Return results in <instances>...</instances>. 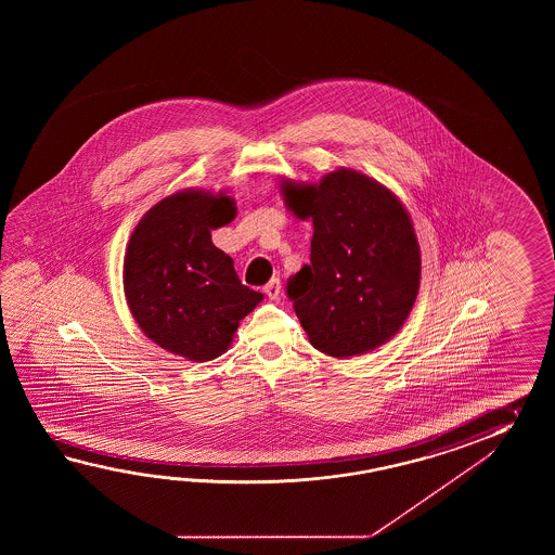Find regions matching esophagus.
<instances>
[{"mask_svg":"<svg viewBox=\"0 0 555 555\" xmlns=\"http://www.w3.org/2000/svg\"><path fill=\"white\" fill-rule=\"evenodd\" d=\"M263 292H266L270 299H278L280 294H282V283H280V280H272V282L263 287Z\"/></svg>","mask_w":555,"mask_h":555,"instance_id":"34e87169","label":"esophagus"}]
</instances>
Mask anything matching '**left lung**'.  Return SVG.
Instances as JSON below:
<instances>
[{
    "instance_id": "8db88e82",
    "label": "left lung",
    "mask_w": 555,
    "mask_h": 555,
    "mask_svg": "<svg viewBox=\"0 0 555 555\" xmlns=\"http://www.w3.org/2000/svg\"><path fill=\"white\" fill-rule=\"evenodd\" d=\"M287 208L313 222L311 263L287 282L309 343L335 359L369 353L413 311L421 248L402 202L353 168L318 184L280 182Z\"/></svg>"
}]
</instances>
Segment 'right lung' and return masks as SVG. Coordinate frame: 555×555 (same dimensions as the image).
I'll use <instances>...</instances> for the list:
<instances>
[{
    "instance_id": "1",
    "label": "right lung",
    "mask_w": 555,
    "mask_h": 555,
    "mask_svg": "<svg viewBox=\"0 0 555 555\" xmlns=\"http://www.w3.org/2000/svg\"><path fill=\"white\" fill-rule=\"evenodd\" d=\"M234 218L236 202L224 190L184 189L154 204L130 234L122 263L130 313L151 341L186 361L225 353L263 299L212 244V230Z\"/></svg>"
}]
</instances>
